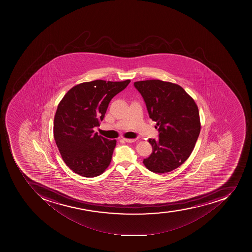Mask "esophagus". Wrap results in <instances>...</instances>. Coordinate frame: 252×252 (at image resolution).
Listing matches in <instances>:
<instances>
[{"instance_id":"obj_1","label":"esophagus","mask_w":252,"mask_h":252,"mask_svg":"<svg viewBox=\"0 0 252 252\" xmlns=\"http://www.w3.org/2000/svg\"><path fill=\"white\" fill-rule=\"evenodd\" d=\"M123 140L126 142H128V143H132V142H134L136 141V139H129V138H123Z\"/></svg>"}]
</instances>
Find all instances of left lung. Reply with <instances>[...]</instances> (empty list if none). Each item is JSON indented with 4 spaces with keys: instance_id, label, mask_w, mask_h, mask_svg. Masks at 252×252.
Listing matches in <instances>:
<instances>
[{
    "instance_id": "1",
    "label": "left lung",
    "mask_w": 252,
    "mask_h": 252,
    "mask_svg": "<svg viewBox=\"0 0 252 252\" xmlns=\"http://www.w3.org/2000/svg\"><path fill=\"white\" fill-rule=\"evenodd\" d=\"M133 85L159 132L158 140L149 139L153 152L144 164L153 173L171 172L189 158L195 147L200 132L197 106L181 86L170 82L151 79Z\"/></svg>"
}]
</instances>
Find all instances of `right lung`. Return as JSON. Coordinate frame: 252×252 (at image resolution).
<instances>
[{"label": "right lung", "mask_w": 252, "mask_h": 252, "mask_svg": "<svg viewBox=\"0 0 252 252\" xmlns=\"http://www.w3.org/2000/svg\"><path fill=\"white\" fill-rule=\"evenodd\" d=\"M122 82L94 80L73 87L59 103L54 118V138L63 160L77 174L95 177L109 166L116 140L94 133L103 120L110 100L126 88Z\"/></svg>", "instance_id": "add662e5"}]
</instances>
